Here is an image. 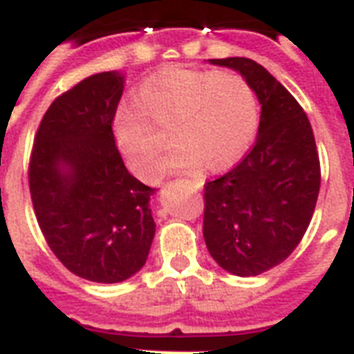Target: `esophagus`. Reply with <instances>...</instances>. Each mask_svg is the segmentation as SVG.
<instances>
[{"instance_id":"1","label":"esophagus","mask_w":354,"mask_h":354,"mask_svg":"<svg viewBox=\"0 0 354 354\" xmlns=\"http://www.w3.org/2000/svg\"><path fill=\"white\" fill-rule=\"evenodd\" d=\"M186 185L188 186H192V188H194V190H201V188H203V180H185Z\"/></svg>"}]
</instances>
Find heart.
Segmentation results:
<instances>
[{"mask_svg": "<svg viewBox=\"0 0 354 354\" xmlns=\"http://www.w3.org/2000/svg\"><path fill=\"white\" fill-rule=\"evenodd\" d=\"M169 126L174 153L168 166L190 171L199 164L219 171L241 159L257 126V98L245 78L230 71L169 67L140 84L137 100L122 102L113 135L122 155L142 179L160 171Z\"/></svg>", "mask_w": 354, "mask_h": 354, "instance_id": "1", "label": "heart"}]
</instances>
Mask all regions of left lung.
Wrapping results in <instances>:
<instances>
[{
  "label": "left lung",
  "mask_w": 354,
  "mask_h": 354,
  "mask_svg": "<svg viewBox=\"0 0 354 354\" xmlns=\"http://www.w3.org/2000/svg\"><path fill=\"white\" fill-rule=\"evenodd\" d=\"M210 64L237 71L261 104L252 149L205 185L208 252L247 278L285 261L301 241L320 192V159L305 111L263 65L239 56Z\"/></svg>",
  "instance_id": "obj_1"
}]
</instances>
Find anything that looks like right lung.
Masks as SVG:
<instances>
[{"mask_svg":"<svg viewBox=\"0 0 354 354\" xmlns=\"http://www.w3.org/2000/svg\"><path fill=\"white\" fill-rule=\"evenodd\" d=\"M124 76H87L56 98L39 122L29 164L34 214L65 268L118 283L144 267L155 236L153 188L124 166L113 118Z\"/></svg>","mask_w":354,"mask_h":354,"instance_id":"right-lung-1","label":"right lung"}]
</instances>
